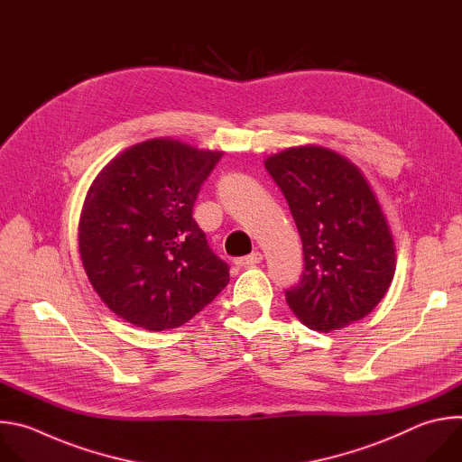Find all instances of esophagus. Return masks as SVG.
<instances>
[{"instance_id": "esophagus-1", "label": "esophagus", "mask_w": 462, "mask_h": 462, "mask_svg": "<svg viewBox=\"0 0 462 462\" xmlns=\"http://www.w3.org/2000/svg\"><path fill=\"white\" fill-rule=\"evenodd\" d=\"M262 262V253H258V251H254V253H251V254H247V256H242V258H236L235 260V263L238 265V267H253V265H256V263H260Z\"/></svg>"}]
</instances>
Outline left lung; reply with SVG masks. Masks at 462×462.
<instances>
[{
  "mask_svg": "<svg viewBox=\"0 0 462 462\" xmlns=\"http://www.w3.org/2000/svg\"><path fill=\"white\" fill-rule=\"evenodd\" d=\"M297 224L304 273L286 291L293 313L329 333L370 315L392 286L395 240L364 172L322 145L290 147L263 160Z\"/></svg>",
  "mask_w": 462,
  "mask_h": 462,
  "instance_id": "obj_1",
  "label": "left lung"
}]
</instances>
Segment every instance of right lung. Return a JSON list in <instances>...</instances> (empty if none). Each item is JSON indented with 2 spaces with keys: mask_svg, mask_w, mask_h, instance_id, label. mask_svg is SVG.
Returning <instances> with one entry per match:
<instances>
[{
  "mask_svg": "<svg viewBox=\"0 0 462 462\" xmlns=\"http://www.w3.org/2000/svg\"><path fill=\"white\" fill-rule=\"evenodd\" d=\"M222 154L151 138L92 180L78 224L79 258L92 290L129 324L178 328L227 286V263L193 218L200 186Z\"/></svg>",
  "mask_w": 462,
  "mask_h": 462,
  "instance_id": "right-lung-1",
  "label": "right lung"
}]
</instances>
